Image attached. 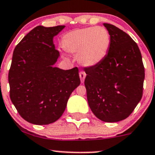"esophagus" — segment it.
Here are the masks:
<instances>
[{
  "mask_svg": "<svg viewBox=\"0 0 155 155\" xmlns=\"http://www.w3.org/2000/svg\"><path fill=\"white\" fill-rule=\"evenodd\" d=\"M79 76H80V79H81V82L84 83V79H85V77H86L85 72L83 71H80Z\"/></svg>",
  "mask_w": 155,
  "mask_h": 155,
  "instance_id": "34e87169",
  "label": "esophagus"
}]
</instances>
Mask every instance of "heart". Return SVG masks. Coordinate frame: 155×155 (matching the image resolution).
Masks as SVG:
<instances>
[{
  "label": "heart",
  "instance_id": "obj_1",
  "mask_svg": "<svg viewBox=\"0 0 155 155\" xmlns=\"http://www.w3.org/2000/svg\"><path fill=\"white\" fill-rule=\"evenodd\" d=\"M62 44L67 52L78 54L81 65L92 67L102 62L107 55L110 38L105 28L85 27L66 33Z\"/></svg>",
  "mask_w": 155,
  "mask_h": 155
}]
</instances>
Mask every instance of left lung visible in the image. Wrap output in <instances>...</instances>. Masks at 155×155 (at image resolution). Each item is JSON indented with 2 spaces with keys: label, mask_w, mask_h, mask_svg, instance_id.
<instances>
[{
  "label": "left lung",
  "mask_w": 155,
  "mask_h": 155,
  "mask_svg": "<svg viewBox=\"0 0 155 155\" xmlns=\"http://www.w3.org/2000/svg\"><path fill=\"white\" fill-rule=\"evenodd\" d=\"M110 37L103 61L84 69L87 101L97 118L118 122L131 114L143 94L144 67L137 44L119 28L104 24Z\"/></svg>",
  "instance_id": "8db88e82"
}]
</instances>
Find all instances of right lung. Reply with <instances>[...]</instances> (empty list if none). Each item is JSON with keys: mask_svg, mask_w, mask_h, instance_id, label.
I'll use <instances>...</instances> for the list:
<instances>
[{"mask_svg": "<svg viewBox=\"0 0 155 155\" xmlns=\"http://www.w3.org/2000/svg\"><path fill=\"white\" fill-rule=\"evenodd\" d=\"M65 26H37L16 46L8 73L10 98L27 122L48 125L64 112L73 91L80 84L77 67H53L60 56L53 37Z\"/></svg>", "mask_w": 155, "mask_h": 155, "instance_id": "add662e5", "label": "right lung"}]
</instances>
